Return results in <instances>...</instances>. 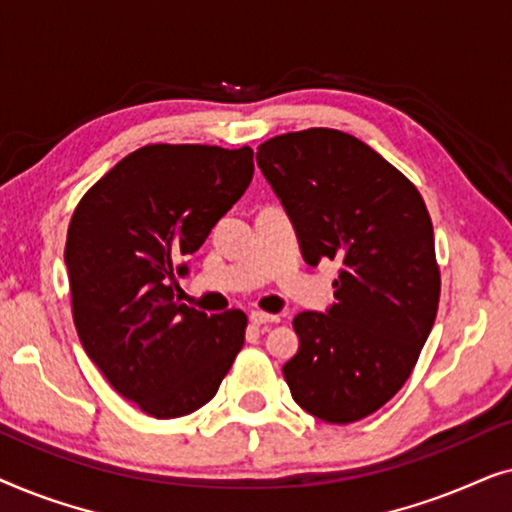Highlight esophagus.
Segmentation results:
<instances>
[{"mask_svg": "<svg viewBox=\"0 0 512 512\" xmlns=\"http://www.w3.org/2000/svg\"><path fill=\"white\" fill-rule=\"evenodd\" d=\"M249 321L254 326H270V324H277L279 317L277 314H268V312H251Z\"/></svg>", "mask_w": 512, "mask_h": 512, "instance_id": "34e87169", "label": "esophagus"}]
</instances>
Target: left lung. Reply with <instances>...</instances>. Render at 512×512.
<instances>
[{
  "mask_svg": "<svg viewBox=\"0 0 512 512\" xmlns=\"http://www.w3.org/2000/svg\"><path fill=\"white\" fill-rule=\"evenodd\" d=\"M305 261H335V305L293 319L300 347L284 377L328 424L373 415L415 368L440 300L429 209L417 186L347 132L307 128L258 146Z\"/></svg>",
  "mask_w": 512,
  "mask_h": 512,
  "instance_id": "8db88e82",
  "label": "left lung"
}]
</instances>
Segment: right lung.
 I'll return each mask as SVG.
<instances>
[{
  "label": "right lung",
  "instance_id": "obj_1",
  "mask_svg": "<svg viewBox=\"0 0 512 512\" xmlns=\"http://www.w3.org/2000/svg\"><path fill=\"white\" fill-rule=\"evenodd\" d=\"M254 177L249 146L146 144L76 205L65 263L76 333L123 398L156 419L202 408L244 345L247 314L174 298V270Z\"/></svg>",
  "mask_w": 512,
  "mask_h": 512
}]
</instances>
